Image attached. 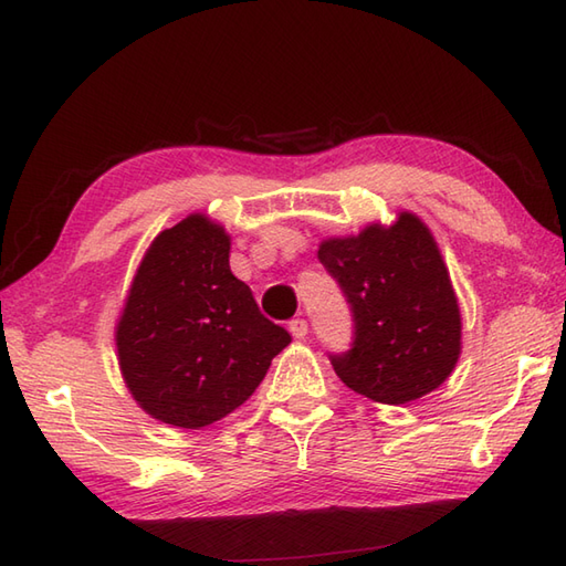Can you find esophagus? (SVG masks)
Segmentation results:
<instances>
[{
    "instance_id": "obj_1",
    "label": "esophagus",
    "mask_w": 566,
    "mask_h": 566,
    "mask_svg": "<svg viewBox=\"0 0 566 566\" xmlns=\"http://www.w3.org/2000/svg\"><path fill=\"white\" fill-rule=\"evenodd\" d=\"M289 333L294 335V339H304L308 335V323L304 318H296L289 323Z\"/></svg>"
}]
</instances>
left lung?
<instances>
[{"label": "left lung", "instance_id": "obj_1", "mask_svg": "<svg viewBox=\"0 0 566 566\" xmlns=\"http://www.w3.org/2000/svg\"><path fill=\"white\" fill-rule=\"evenodd\" d=\"M318 260L354 315L352 349L331 357L347 388L374 402L407 405L453 374L463 349L461 306L439 243L415 212L325 235Z\"/></svg>", "mask_w": 566, "mask_h": 566}]
</instances>
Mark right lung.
<instances>
[{"mask_svg": "<svg viewBox=\"0 0 566 566\" xmlns=\"http://www.w3.org/2000/svg\"><path fill=\"white\" fill-rule=\"evenodd\" d=\"M229 253L223 223L188 214L149 243L117 315L129 396L168 427L202 429L231 415L292 343L233 277Z\"/></svg>", "mask_w": 566, "mask_h": 566, "instance_id": "add662e5", "label": "right lung"}]
</instances>
